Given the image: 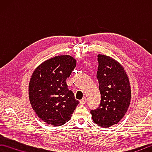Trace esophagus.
Here are the masks:
<instances>
[{
    "label": "esophagus",
    "mask_w": 152,
    "mask_h": 152,
    "mask_svg": "<svg viewBox=\"0 0 152 152\" xmlns=\"http://www.w3.org/2000/svg\"><path fill=\"white\" fill-rule=\"evenodd\" d=\"M86 101H87L86 97H83V99L79 101V102H80V103H81V105H83V104H85V103H86Z\"/></svg>",
    "instance_id": "34e87169"
}]
</instances>
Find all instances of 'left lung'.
Returning a JSON list of instances; mask_svg holds the SVG:
<instances>
[{
    "mask_svg": "<svg viewBox=\"0 0 152 152\" xmlns=\"http://www.w3.org/2000/svg\"><path fill=\"white\" fill-rule=\"evenodd\" d=\"M97 57L101 103L91 113L95 124L108 128L118 124L127 112L131 101V87L120 63L107 55L101 54Z\"/></svg>",
    "mask_w": 152,
    "mask_h": 152,
    "instance_id": "left-lung-1",
    "label": "left lung"
}]
</instances>
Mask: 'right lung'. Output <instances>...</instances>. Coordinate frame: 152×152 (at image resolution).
Segmentation results:
<instances>
[{
    "label": "right lung",
    "instance_id": "1",
    "mask_svg": "<svg viewBox=\"0 0 152 152\" xmlns=\"http://www.w3.org/2000/svg\"><path fill=\"white\" fill-rule=\"evenodd\" d=\"M76 66L70 55L55 56L34 69L28 85L29 101L42 121L54 126L69 121L79 102L66 80Z\"/></svg>",
    "mask_w": 152,
    "mask_h": 152
}]
</instances>
